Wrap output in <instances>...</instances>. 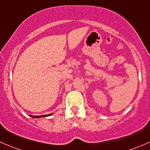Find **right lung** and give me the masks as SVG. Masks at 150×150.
Masks as SVG:
<instances>
[{"label": "right lung", "mask_w": 150, "mask_h": 150, "mask_svg": "<svg viewBox=\"0 0 150 150\" xmlns=\"http://www.w3.org/2000/svg\"><path fill=\"white\" fill-rule=\"evenodd\" d=\"M52 115V113H51V114H49V115H40V116H32V115H31V117H35V118H37V117H47V116H50V115Z\"/></svg>", "instance_id": "add662e5"}]
</instances>
